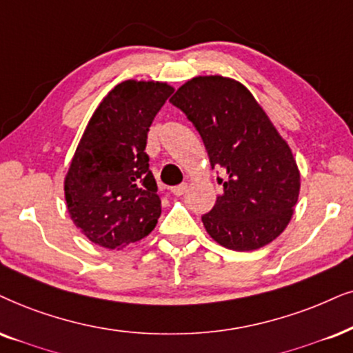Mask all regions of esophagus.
Here are the masks:
<instances>
[{"instance_id": "34e87169", "label": "esophagus", "mask_w": 353, "mask_h": 353, "mask_svg": "<svg viewBox=\"0 0 353 353\" xmlns=\"http://www.w3.org/2000/svg\"><path fill=\"white\" fill-rule=\"evenodd\" d=\"M187 189H189V185H187V184H181V185L172 187L171 192H172L174 195H177V197H181V195H184V194H185Z\"/></svg>"}]
</instances>
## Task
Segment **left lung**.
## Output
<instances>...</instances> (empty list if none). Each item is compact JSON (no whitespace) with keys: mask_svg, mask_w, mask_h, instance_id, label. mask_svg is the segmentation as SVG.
Returning a JSON list of instances; mask_svg holds the SVG:
<instances>
[{"mask_svg":"<svg viewBox=\"0 0 353 353\" xmlns=\"http://www.w3.org/2000/svg\"><path fill=\"white\" fill-rule=\"evenodd\" d=\"M202 137L223 194L202 216L213 241L233 251H256L279 238L300 195L292 150L251 91L220 74L195 77L169 99Z\"/></svg>","mask_w":353,"mask_h":353,"instance_id":"left-lung-1","label":"left lung"}]
</instances>
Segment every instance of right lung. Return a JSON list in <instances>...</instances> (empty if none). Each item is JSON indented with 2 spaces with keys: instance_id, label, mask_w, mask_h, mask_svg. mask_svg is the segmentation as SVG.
<instances>
[{
  "instance_id": "add662e5",
  "label": "right lung",
  "mask_w": 353,
  "mask_h": 353,
  "mask_svg": "<svg viewBox=\"0 0 353 353\" xmlns=\"http://www.w3.org/2000/svg\"><path fill=\"white\" fill-rule=\"evenodd\" d=\"M174 92L161 81L127 79L89 119L65 176L70 218L97 246L123 249L154 230L161 215L146 138Z\"/></svg>"
}]
</instances>
